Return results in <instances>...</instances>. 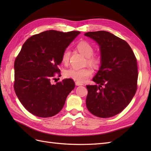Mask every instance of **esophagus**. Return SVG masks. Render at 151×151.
Returning <instances> with one entry per match:
<instances>
[{
	"label": "esophagus",
	"mask_w": 151,
	"mask_h": 151,
	"mask_svg": "<svg viewBox=\"0 0 151 151\" xmlns=\"http://www.w3.org/2000/svg\"><path fill=\"white\" fill-rule=\"evenodd\" d=\"M75 84H76V86H82V85H83L82 83L78 81H76L75 82Z\"/></svg>",
	"instance_id": "obj_1"
}]
</instances>
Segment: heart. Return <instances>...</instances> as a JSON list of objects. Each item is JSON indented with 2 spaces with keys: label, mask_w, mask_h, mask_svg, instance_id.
Returning <instances> with one entry per match:
<instances>
[{
  "label": "heart",
  "mask_w": 151,
  "mask_h": 151,
  "mask_svg": "<svg viewBox=\"0 0 151 151\" xmlns=\"http://www.w3.org/2000/svg\"><path fill=\"white\" fill-rule=\"evenodd\" d=\"M77 49L82 54L87 58L88 63L93 67H97L100 63V58L97 56L93 55L94 52V49L93 47L87 41H81L78 43L77 46ZM70 51L69 50H65L64 51L62 56V61L63 63H67L69 60ZM93 75V71L91 69L89 68H75L71 67L68 70H66L64 73V75L65 77L72 78L75 81H78L80 82H84L89 77H90Z\"/></svg>",
  "instance_id": "1"
}]
</instances>
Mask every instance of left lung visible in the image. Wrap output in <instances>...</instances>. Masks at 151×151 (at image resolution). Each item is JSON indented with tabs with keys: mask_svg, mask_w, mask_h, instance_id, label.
I'll use <instances>...</instances> for the list:
<instances>
[{
	"mask_svg": "<svg viewBox=\"0 0 151 151\" xmlns=\"http://www.w3.org/2000/svg\"><path fill=\"white\" fill-rule=\"evenodd\" d=\"M84 36L99 46L101 66L93 78L95 85L86 86V106L95 116L113 117L128 105L137 89V60L124 40L106 31L89 32Z\"/></svg>",
	"mask_w": 151,
	"mask_h": 151,
	"instance_id": "1",
	"label": "left lung"
}]
</instances>
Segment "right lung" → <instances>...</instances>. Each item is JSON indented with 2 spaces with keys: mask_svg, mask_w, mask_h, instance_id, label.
I'll return each mask as SVG.
<instances>
[{
  "mask_svg": "<svg viewBox=\"0 0 151 151\" xmlns=\"http://www.w3.org/2000/svg\"><path fill=\"white\" fill-rule=\"evenodd\" d=\"M80 33L47 30L34 35L23 44L14 63V89L30 113L49 117L63 108L75 82L66 78L51 84L50 80L60 72L62 54Z\"/></svg>",
  "mask_w": 151,
  "mask_h": 151,
  "instance_id": "1",
  "label": "right lung"
}]
</instances>
